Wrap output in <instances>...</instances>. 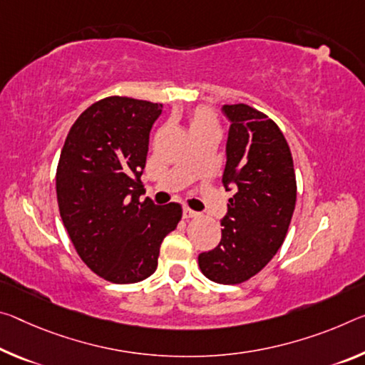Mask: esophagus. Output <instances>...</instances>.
I'll return each instance as SVG.
<instances>
[{
  "label": "esophagus",
  "mask_w": 365,
  "mask_h": 365,
  "mask_svg": "<svg viewBox=\"0 0 365 365\" xmlns=\"http://www.w3.org/2000/svg\"><path fill=\"white\" fill-rule=\"evenodd\" d=\"M196 216H198V212L190 210V207H183V219H193Z\"/></svg>",
  "instance_id": "esophagus-1"
}]
</instances>
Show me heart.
<instances>
[{"label":"heart","instance_id":"obj_1","mask_svg":"<svg viewBox=\"0 0 365 365\" xmlns=\"http://www.w3.org/2000/svg\"><path fill=\"white\" fill-rule=\"evenodd\" d=\"M217 130V118L211 108L198 107L190 115V131Z\"/></svg>","mask_w":365,"mask_h":365}]
</instances>
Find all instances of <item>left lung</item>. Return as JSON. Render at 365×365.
<instances>
[{"mask_svg":"<svg viewBox=\"0 0 365 365\" xmlns=\"http://www.w3.org/2000/svg\"><path fill=\"white\" fill-rule=\"evenodd\" d=\"M230 120L225 190L234 188L222 237L200 253L201 273L217 284H240L259 273L286 239L297 198L292 154L273 120L247 103L224 106Z\"/></svg>","mask_w":365,"mask_h":365,"instance_id":"1","label":"left lung"}]
</instances>
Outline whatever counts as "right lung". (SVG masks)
I'll return each instance as SVG.
<instances>
[{
    "instance_id": "right-lung-1",
    "label": "right lung",
    "mask_w": 365,
    "mask_h": 365,
    "mask_svg": "<svg viewBox=\"0 0 365 365\" xmlns=\"http://www.w3.org/2000/svg\"><path fill=\"white\" fill-rule=\"evenodd\" d=\"M162 103L112 96L79 115L56 167L60 216L81 259L97 276L131 284L158 268L160 244L182 206L140 200L149 131Z\"/></svg>"
}]
</instances>
